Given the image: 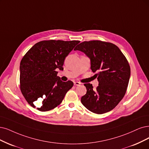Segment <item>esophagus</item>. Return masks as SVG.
<instances>
[{
	"instance_id": "esophagus-1",
	"label": "esophagus",
	"mask_w": 149,
	"mask_h": 149,
	"mask_svg": "<svg viewBox=\"0 0 149 149\" xmlns=\"http://www.w3.org/2000/svg\"><path fill=\"white\" fill-rule=\"evenodd\" d=\"M74 84L75 86H79V85H80L81 83H80V82H79V81H75V82H74Z\"/></svg>"
}]
</instances>
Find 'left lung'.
Listing matches in <instances>:
<instances>
[{
	"label": "left lung",
	"instance_id": "8db88e82",
	"mask_svg": "<svg viewBox=\"0 0 149 149\" xmlns=\"http://www.w3.org/2000/svg\"><path fill=\"white\" fill-rule=\"evenodd\" d=\"M74 50L84 52L91 61V69L99 81L96 89L85 84L86 93L81 98L90 111L102 114L112 111L124 97L129 83L131 70L127 59L114 44L101 40L85 41Z\"/></svg>",
	"mask_w": 149,
	"mask_h": 149
}]
</instances>
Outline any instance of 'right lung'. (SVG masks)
Masks as SVG:
<instances>
[{"label": "right lung", "instance_id": "add662e5", "mask_svg": "<svg viewBox=\"0 0 149 149\" xmlns=\"http://www.w3.org/2000/svg\"><path fill=\"white\" fill-rule=\"evenodd\" d=\"M79 40H43L36 43L20 63V90L29 104L46 112L61 103L74 84L57 76L64 59Z\"/></svg>", "mask_w": 149, "mask_h": 149}]
</instances>
